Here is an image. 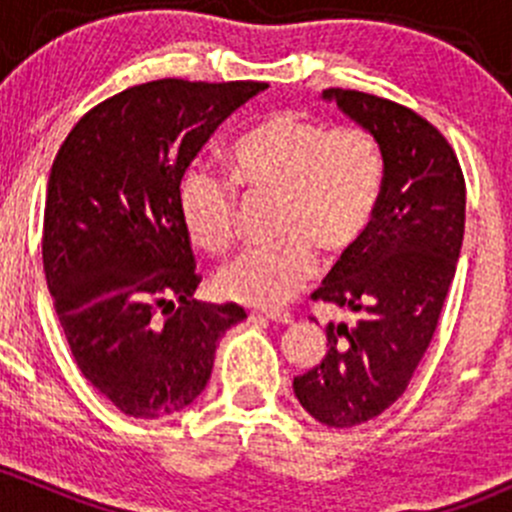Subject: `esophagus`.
<instances>
[{"instance_id":"34e87169","label":"esophagus","mask_w":512,"mask_h":512,"mask_svg":"<svg viewBox=\"0 0 512 512\" xmlns=\"http://www.w3.org/2000/svg\"><path fill=\"white\" fill-rule=\"evenodd\" d=\"M252 317H262L275 324H292L294 317L289 312H252Z\"/></svg>"}]
</instances>
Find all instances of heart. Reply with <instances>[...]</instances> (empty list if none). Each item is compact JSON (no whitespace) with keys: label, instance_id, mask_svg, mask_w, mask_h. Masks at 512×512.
<instances>
[{"label":"heart","instance_id":"obj_1","mask_svg":"<svg viewBox=\"0 0 512 512\" xmlns=\"http://www.w3.org/2000/svg\"><path fill=\"white\" fill-rule=\"evenodd\" d=\"M230 178L190 165L178 183V215L190 240L225 252L235 240L237 188L272 190L275 235L250 247L215 277L225 299L250 307L287 304L314 277L317 247L344 255L369 230L384 188V151L369 131L329 128L317 118L277 111L242 133L227 153Z\"/></svg>","mask_w":512,"mask_h":512}]
</instances>
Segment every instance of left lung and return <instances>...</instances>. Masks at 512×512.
I'll list each match as a JSON object with an SVG mask.
<instances>
[{
	"label": "left lung",
	"mask_w": 512,
	"mask_h": 512,
	"mask_svg": "<svg viewBox=\"0 0 512 512\" xmlns=\"http://www.w3.org/2000/svg\"><path fill=\"white\" fill-rule=\"evenodd\" d=\"M322 98L379 141L386 163L369 230L312 294L356 319L327 324V354L292 384L309 416L352 428L404 394L431 344L461 255L466 183L446 138L411 108L347 89Z\"/></svg>",
	"instance_id": "8db88e82"
}]
</instances>
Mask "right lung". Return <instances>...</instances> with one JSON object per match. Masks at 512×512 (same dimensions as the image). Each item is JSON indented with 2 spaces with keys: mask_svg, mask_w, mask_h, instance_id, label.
Instances as JSON below:
<instances>
[{
  "mask_svg": "<svg viewBox=\"0 0 512 512\" xmlns=\"http://www.w3.org/2000/svg\"><path fill=\"white\" fill-rule=\"evenodd\" d=\"M257 81L160 79L98 103L46 185L44 275L81 374L121 414L163 418L208 386L220 337L247 317L193 299L178 183ZM164 312L157 314V309Z\"/></svg>",
  "mask_w": 512,
  "mask_h": 512,
  "instance_id": "right-lung-1",
  "label": "right lung"
}]
</instances>
